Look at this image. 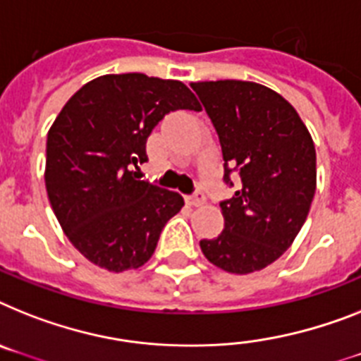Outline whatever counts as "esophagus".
Listing matches in <instances>:
<instances>
[{
  "label": "esophagus",
  "mask_w": 361,
  "mask_h": 361,
  "mask_svg": "<svg viewBox=\"0 0 361 361\" xmlns=\"http://www.w3.org/2000/svg\"><path fill=\"white\" fill-rule=\"evenodd\" d=\"M187 202H189L190 205H195V207H200V205H204V202H205L204 192H202V190H196V192L192 196H187Z\"/></svg>",
  "instance_id": "34e87169"
}]
</instances>
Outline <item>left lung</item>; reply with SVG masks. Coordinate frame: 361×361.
<instances>
[{
  "instance_id": "obj_1",
  "label": "left lung",
  "mask_w": 361,
  "mask_h": 361,
  "mask_svg": "<svg viewBox=\"0 0 361 361\" xmlns=\"http://www.w3.org/2000/svg\"><path fill=\"white\" fill-rule=\"evenodd\" d=\"M216 130L224 181L238 190L220 207L224 231L200 240L211 264L246 275L275 262L292 246L316 192L314 141L284 97L257 82H192Z\"/></svg>"
}]
</instances>
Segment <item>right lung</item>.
<instances>
[{
    "label": "right lung",
    "instance_id": "1",
    "mask_svg": "<svg viewBox=\"0 0 361 361\" xmlns=\"http://www.w3.org/2000/svg\"><path fill=\"white\" fill-rule=\"evenodd\" d=\"M196 110L180 80L143 73L102 75L66 102L47 134L45 189L66 237L108 271L143 266L165 224L180 213L174 190L137 180L147 139L169 111Z\"/></svg>",
    "mask_w": 361,
    "mask_h": 361
}]
</instances>
